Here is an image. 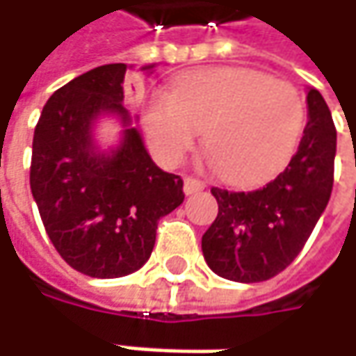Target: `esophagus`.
Segmentation results:
<instances>
[{
	"label": "esophagus",
	"instance_id": "esophagus-1",
	"mask_svg": "<svg viewBox=\"0 0 356 356\" xmlns=\"http://www.w3.org/2000/svg\"><path fill=\"white\" fill-rule=\"evenodd\" d=\"M206 188V184L198 180V178H192V176H186L184 178V194L186 196H192V194H198Z\"/></svg>",
	"mask_w": 356,
	"mask_h": 356
}]
</instances>
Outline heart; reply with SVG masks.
Instances as JSON below:
<instances>
[{
  "instance_id": "heart-1",
  "label": "heart",
  "mask_w": 356,
  "mask_h": 356,
  "mask_svg": "<svg viewBox=\"0 0 356 356\" xmlns=\"http://www.w3.org/2000/svg\"><path fill=\"white\" fill-rule=\"evenodd\" d=\"M305 103L291 83L255 69L216 67L186 73L170 90L144 101L148 140L164 162H178L196 144L212 152L234 184H259L291 160L305 129Z\"/></svg>"
}]
</instances>
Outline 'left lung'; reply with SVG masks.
Masks as SVG:
<instances>
[{
    "label": "left lung",
    "mask_w": 356,
    "mask_h": 356,
    "mask_svg": "<svg viewBox=\"0 0 356 356\" xmlns=\"http://www.w3.org/2000/svg\"><path fill=\"white\" fill-rule=\"evenodd\" d=\"M307 111L299 148L275 180L252 192L212 188L218 216L202 236V252L220 277L239 283L275 277L299 255L325 212L333 190L337 130L317 89H309Z\"/></svg>",
    "instance_id": "left-lung-1"
}]
</instances>
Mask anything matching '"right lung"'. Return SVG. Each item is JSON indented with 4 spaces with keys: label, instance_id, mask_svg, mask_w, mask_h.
<instances>
[{
    "label": "right lung",
    "instance_id": "1",
    "mask_svg": "<svg viewBox=\"0 0 356 356\" xmlns=\"http://www.w3.org/2000/svg\"><path fill=\"white\" fill-rule=\"evenodd\" d=\"M124 73V63H113L75 76L51 95L33 134L29 184L45 232L69 266L99 280L140 269L158 220L184 202L182 178L160 170L130 127ZM103 114L123 122L121 144L108 153L92 138Z\"/></svg>",
    "mask_w": 356,
    "mask_h": 356
}]
</instances>
